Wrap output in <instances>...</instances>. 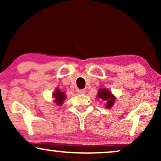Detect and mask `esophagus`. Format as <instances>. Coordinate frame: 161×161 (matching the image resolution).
I'll return each mask as SVG.
<instances>
[{"label": "esophagus", "mask_w": 161, "mask_h": 161, "mask_svg": "<svg viewBox=\"0 0 161 161\" xmlns=\"http://www.w3.org/2000/svg\"><path fill=\"white\" fill-rule=\"evenodd\" d=\"M78 92L80 93V94H85V89H81V90H79Z\"/></svg>", "instance_id": "esophagus-1"}]
</instances>
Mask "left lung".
Returning <instances> with one entry per match:
<instances>
[{
	"mask_svg": "<svg viewBox=\"0 0 161 161\" xmlns=\"http://www.w3.org/2000/svg\"><path fill=\"white\" fill-rule=\"evenodd\" d=\"M97 97L101 103L105 105V108H111L116 100V97L107 88L99 89Z\"/></svg>",
	"mask_w": 161,
	"mask_h": 161,
	"instance_id": "obj_1",
	"label": "left lung"
}]
</instances>
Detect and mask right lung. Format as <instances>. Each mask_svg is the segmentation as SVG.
Returning a JSON list of instances; mask_svg holds the SVG:
<instances>
[{"mask_svg":"<svg viewBox=\"0 0 161 161\" xmlns=\"http://www.w3.org/2000/svg\"><path fill=\"white\" fill-rule=\"evenodd\" d=\"M53 97L54 99V103L56 105H62L64 103V99H66L65 93L61 91L60 89L56 88L55 92L53 93Z\"/></svg>","mask_w":161,"mask_h":161,"instance_id":"obj_1","label":"right lung"}]
</instances>
